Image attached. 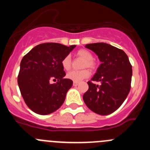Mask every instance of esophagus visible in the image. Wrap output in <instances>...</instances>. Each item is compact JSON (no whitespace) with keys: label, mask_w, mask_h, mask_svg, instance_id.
<instances>
[{"label":"esophagus","mask_w":150,"mask_h":150,"mask_svg":"<svg viewBox=\"0 0 150 150\" xmlns=\"http://www.w3.org/2000/svg\"><path fill=\"white\" fill-rule=\"evenodd\" d=\"M78 85H79V83H77V82H74V86H78Z\"/></svg>","instance_id":"1"}]
</instances>
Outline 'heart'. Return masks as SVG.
<instances>
[{"instance_id":"heart-1","label":"heart","mask_w":150,"mask_h":150,"mask_svg":"<svg viewBox=\"0 0 150 150\" xmlns=\"http://www.w3.org/2000/svg\"><path fill=\"white\" fill-rule=\"evenodd\" d=\"M76 55L85 60L83 67H89L94 69L95 67V64L93 62V55L89 51L86 50H79L76 52ZM62 66L64 70L68 71L71 67V59L70 55H66L62 61ZM90 75V73L87 69H83L81 71H70L67 74V77L74 82H79L86 79Z\"/></svg>"}]
</instances>
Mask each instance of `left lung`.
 <instances>
[{
	"instance_id": "obj_1",
	"label": "left lung",
	"mask_w": 150,
	"mask_h": 150,
	"mask_svg": "<svg viewBox=\"0 0 150 150\" xmlns=\"http://www.w3.org/2000/svg\"><path fill=\"white\" fill-rule=\"evenodd\" d=\"M98 56L101 64L88 82V89L83 100L91 111L102 116L109 115L122 104L131 88L132 67L123 50L105 43L86 45ZM100 81V86L92 81Z\"/></svg>"
}]
</instances>
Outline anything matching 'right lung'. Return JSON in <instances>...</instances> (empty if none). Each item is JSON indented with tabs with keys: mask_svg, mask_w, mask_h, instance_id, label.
Segmentation results:
<instances>
[{
	"mask_svg": "<svg viewBox=\"0 0 150 150\" xmlns=\"http://www.w3.org/2000/svg\"><path fill=\"white\" fill-rule=\"evenodd\" d=\"M76 47L46 43L36 46L20 63L18 85L28 107L40 115L55 112L63 104L73 81L64 79L62 59ZM51 80L56 81L51 84Z\"/></svg>",
	"mask_w": 150,
	"mask_h": 150,
	"instance_id": "add662e5",
	"label": "right lung"
}]
</instances>
